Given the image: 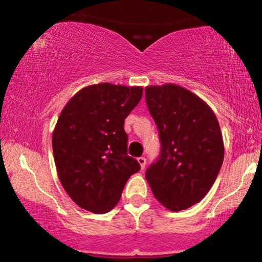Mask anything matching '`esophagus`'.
I'll return each mask as SVG.
<instances>
[{
	"label": "esophagus",
	"mask_w": 262,
	"mask_h": 262,
	"mask_svg": "<svg viewBox=\"0 0 262 262\" xmlns=\"http://www.w3.org/2000/svg\"><path fill=\"white\" fill-rule=\"evenodd\" d=\"M137 161H138L139 166H141L142 169H144V168H145V164H146V160H145V157H138Z\"/></svg>",
	"instance_id": "esophagus-1"
}]
</instances>
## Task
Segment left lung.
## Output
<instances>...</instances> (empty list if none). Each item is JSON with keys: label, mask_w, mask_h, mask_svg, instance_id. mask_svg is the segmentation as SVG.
Here are the masks:
<instances>
[{"label": "left lung", "mask_w": 262, "mask_h": 262, "mask_svg": "<svg viewBox=\"0 0 262 262\" xmlns=\"http://www.w3.org/2000/svg\"><path fill=\"white\" fill-rule=\"evenodd\" d=\"M145 100L161 141V156L146 169V181L166 209L186 210L207 194L220 173V123L203 99L181 85H148Z\"/></svg>", "instance_id": "obj_1"}]
</instances>
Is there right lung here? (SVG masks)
<instances>
[{
  "label": "right lung",
  "mask_w": 262,
  "mask_h": 262,
  "mask_svg": "<svg viewBox=\"0 0 262 262\" xmlns=\"http://www.w3.org/2000/svg\"><path fill=\"white\" fill-rule=\"evenodd\" d=\"M143 87L98 83L78 91L63 107L52 132L58 179L82 209L106 213L141 166L127 155L124 121Z\"/></svg>",
  "instance_id": "add662e5"
}]
</instances>
